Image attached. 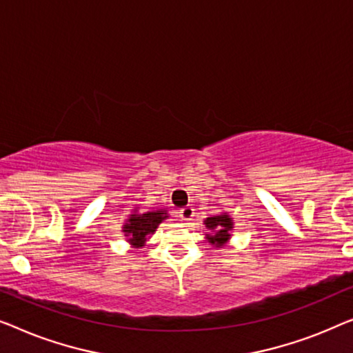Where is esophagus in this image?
Instances as JSON below:
<instances>
[{"label":"esophagus","instance_id":"1","mask_svg":"<svg viewBox=\"0 0 353 353\" xmlns=\"http://www.w3.org/2000/svg\"><path fill=\"white\" fill-rule=\"evenodd\" d=\"M193 216H195V210H193L192 206H185L179 211V217H181V221L183 222H188Z\"/></svg>","mask_w":353,"mask_h":353}]
</instances>
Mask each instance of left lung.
<instances>
[{
	"label": "left lung",
	"mask_w": 353,
	"mask_h": 353,
	"mask_svg": "<svg viewBox=\"0 0 353 353\" xmlns=\"http://www.w3.org/2000/svg\"><path fill=\"white\" fill-rule=\"evenodd\" d=\"M205 225L210 228L212 233H208L206 238L212 246L221 248L230 240V232L233 230V221L227 212H221V214L208 217L205 221Z\"/></svg>",
	"instance_id": "left-lung-1"
}]
</instances>
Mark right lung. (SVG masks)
<instances>
[{"mask_svg":"<svg viewBox=\"0 0 353 353\" xmlns=\"http://www.w3.org/2000/svg\"><path fill=\"white\" fill-rule=\"evenodd\" d=\"M168 217L166 211H150L143 214H131L123 225V232L128 238V243L132 248L145 246L148 236L153 235L158 225Z\"/></svg>","mask_w":353,"mask_h":353,"instance_id":"add662e5","label":"right lung"}]
</instances>
